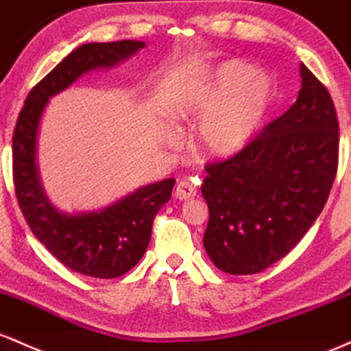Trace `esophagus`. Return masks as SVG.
<instances>
[{
    "mask_svg": "<svg viewBox=\"0 0 351 351\" xmlns=\"http://www.w3.org/2000/svg\"><path fill=\"white\" fill-rule=\"evenodd\" d=\"M197 195V187L191 180H180L176 187V197L180 200H187V199H194Z\"/></svg>",
    "mask_w": 351,
    "mask_h": 351,
    "instance_id": "34e87169",
    "label": "esophagus"
}]
</instances>
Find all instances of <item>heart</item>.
<instances>
[{
    "label": "heart",
    "instance_id": "obj_1",
    "mask_svg": "<svg viewBox=\"0 0 351 351\" xmlns=\"http://www.w3.org/2000/svg\"><path fill=\"white\" fill-rule=\"evenodd\" d=\"M245 61L220 64L208 80L184 90L174 106L179 121H202L197 144L204 154L228 157L239 152L274 108L277 88Z\"/></svg>",
    "mask_w": 351,
    "mask_h": 351
}]
</instances>
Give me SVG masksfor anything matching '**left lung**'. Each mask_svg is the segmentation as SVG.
<instances>
[{"mask_svg": "<svg viewBox=\"0 0 351 351\" xmlns=\"http://www.w3.org/2000/svg\"><path fill=\"white\" fill-rule=\"evenodd\" d=\"M292 108L223 160L206 165L204 245L222 271L252 275L285 257L324 210L338 169L337 109L302 64Z\"/></svg>", "mask_w": 351, "mask_h": 351, "instance_id": "8db88e82", "label": "left lung"}]
</instances>
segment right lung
Here are the masks:
<instances>
[{
	"label": "right lung",
	"instance_id": "right-lung-1",
	"mask_svg": "<svg viewBox=\"0 0 351 351\" xmlns=\"http://www.w3.org/2000/svg\"><path fill=\"white\" fill-rule=\"evenodd\" d=\"M141 41L88 43L46 74L27 94L13 132V182L26 223L62 265L94 278H116L141 261L157 212L171 199L174 179L137 189L101 212L66 215L48 202L39 186L36 136L48 99L94 68L114 66L141 49Z\"/></svg>",
	"mask_w": 351,
	"mask_h": 351
}]
</instances>
